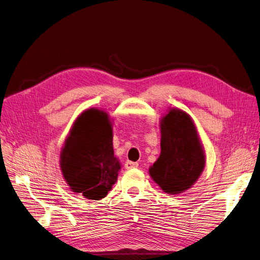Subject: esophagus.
Segmentation results:
<instances>
[{
    "instance_id": "34e87169",
    "label": "esophagus",
    "mask_w": 260,
    "mask_h": 260,
    "mask_svg": "<svg viewBox=\"0 0 260 260\" xmlns=\"http://www.w3.org/2000/svg\"><path fill=\"white\" fill-rule=\"evenodd\" d=\"M138 167V162L135 161H126L125 162V168L126 169H134V168H137Z\"/></svg>"
}]
</instances>
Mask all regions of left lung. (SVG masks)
<instances>
[{"mask_svg": "<svg viewBox=\"0 0 260 260\" xmlns=\"http://www.w3.org/2000/svg\"><path fill=\"white\" fill-rule=\"evenodd\" d=\"M160 154L149 174L167 194L183 193L194 185L206 165V154L189 115L172 108L161 118Z\"/></svg>", "mask_w": 260, "mask_h": 260, "instance_id": "left-lung-1", "label": "left lung"}]
</instances>
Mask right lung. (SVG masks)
Returning <instances> with one entry per match:
<instances>
[{
    "label": "right lung",
    "mask_w": 260,
    "mask_h": 260,
    "mask_svg": "<svg viewBox=\"0 0 260 260\" xmlns=\"http://www.w3.org/2000/svg\"><path fill=\"white\" fill-rule=\"evenodd\" d=\"M112 138V122L104 110L86 109L76 119L60 156L62 175L74 193L92 200L107 196L121 169Z\"/></svg>",
    "instance_id": "add662e5"
}]
</instances>
